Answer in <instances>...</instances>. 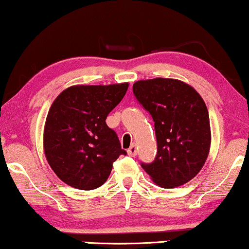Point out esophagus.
<instances>
[{
    "instance_id": "34e87169",
    "label": "esophagus",
    "mask_w": 249,
    "mask_h": 249,
    "mask_svg": "<svg viewBox=\"0 0 249 249\" xmlns=\"http://www.w3.org/2000/svg\"><path fill=\"white\" fill-rule=\"evenodd\" d=\"M137 153H138L137 144L132 143L131 147L127 149V154H128V155H130V156H135V155H137Z\"/></svg>"
}]
</instances>
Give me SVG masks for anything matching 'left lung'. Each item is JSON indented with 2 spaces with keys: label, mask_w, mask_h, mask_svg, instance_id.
Segmentation results:
<instances>
[{
  "label": "left lung",
  "mask_w": 249,
  "mask_h": 249,
  "mask_svg": "<svg viewBox=\"0 0 249 249\" xmlns=\"http://www.w3.org/2000/svg\"><path fill=\"white\" fill-rule=\"evenodd\" d=\"M138 102L149 112L157 152L152 163H141L155 184L172 188L200 172L210 149V122L206 103L190 85L155 78L133 84Z\"/></svg>",
  "instance_id": "1"
}]
</instances>
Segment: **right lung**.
Segmentation results:
<instances>
[{"label": "right lung", "instance_id": "add662e5", "mask_svg": "<svg viewBox=\"0 0 249 249\" xmlns=\"http://www.w3.org/2000/svg\"><path fill=\"white\" fill-rule=\"evenodd\" d=\"M128 84L78 85L59 94L50 107L43 132L46 159L69 186L89 191L102 186L122 149L107 116L122 101Z\"/></svg>", "mask_w": 249, "mask_h": 249}]
</instances>
